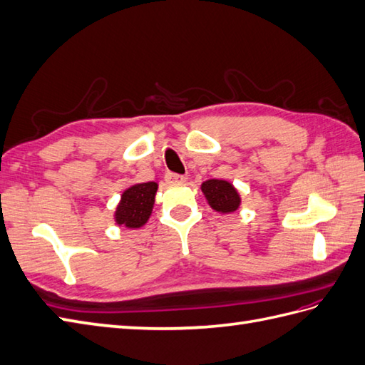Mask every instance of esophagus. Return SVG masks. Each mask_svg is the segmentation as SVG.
Returning <instances> with one entry per match:
<instances>
[{"label": "esophagus", "instance_id": "esophagus-1", "mask_svg": "<svg viewBox=\"0 0 365 365\" xmlns=\"http://www.w3.org/2000/svg\"><path fill=\"white\" fill-rule=\"evenodd\" d=\"M185 178L184 175H176V173H167L165 175V181L167 182H172V184H180V182H185Z\"/></svg>", "mask_w": 365, "mask_h": 365}]
</instances>
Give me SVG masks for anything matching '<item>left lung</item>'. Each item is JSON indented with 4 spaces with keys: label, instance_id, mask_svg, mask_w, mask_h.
I'll use <instances>...</instances> for the list:
<instances>
[{
    "label": "left lung",
    "instance_id": "8db88e82",
    "mask_svg": "<svg viewBox=\"0 0 365 365\" xmlns=\"http://www.w3.org/2000/svg\"><path fill=\"white\" fill-rule=\"evenodd\" d=\"M201 192L204 193L209 206L218 213H232L238 210L242 197L232 182L226 180H207L201 182Z\"/></svg>",
    "mask_w": 365,
    "mask_h": 365
}]
</instances>
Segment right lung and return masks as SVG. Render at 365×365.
Segmentation results:
<instances>
[{"instance_id": "1", "label": "right lung", "mask_w": 365, "mask_h": 365, "mask_svg": "<svg viewBox=\"0 0 365 365\" xmlns=\"http://www.w3.org/2000/svg\"><path fill=\"white\" fill-rule=\"evenodd\" d=\"M158 182H136L122 192L114 209V223L128 229H139L152 217Z\"/></svg>"}]
</instances>
